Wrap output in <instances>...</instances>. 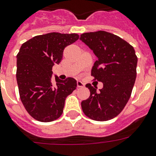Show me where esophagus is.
Segmentation results:
<instances>
[{
  "label": "esophagus",
  "mask_w": 156,
  "mask_h": 156,
  "mask_svg": "<svg viewBox=\"0 0 156 156\" xmlns=\"http://www.w3.org/2000/svg\"><path fill=\"white\" fill-rule=\"evenodd\" d=\"M76 84L77 87H84V83L83 82H81V81H77Z\"/></svg>",
  "instance_id": "34e87169"
}]
</instances>
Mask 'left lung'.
Returning a JSON list of instances; mask_svg holds the SVG:
<instances>
[{
  "label": "left lung",
  "mask_w": 156,
  "mask_h": 156,
  "mask_svg": "<svg viewBox=\"0 0 156 156\" xmlns=\"http://www.w3.org/2000/svg\"><path fill=\"white\" fill-rule=\"evenodd\" d=\"M80 41L97 56L91 76L103 87L87 83L90 95L81 102L83 112L90 119L107 121L119 115L129 101L137 75V58L131 45L119 37L105 31L85 33Z\"/></svg>",
  "instance_id": "1"
}]
</instances>
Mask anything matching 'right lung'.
<instances>
[{"mask_svg": "<svg viewBox=\"0 0 156 156\" xmlns=\"http://www.w3.org/2000/svg\"><path fill=\"white\" fill-rule=\"evenodd\" d=\"M79 39L76 34L49 33L36 36L23 44L17 55L16 79L20 99L33 118L41 122H51L60 117L65 101L76 88V80H65L55 76L52 67L62 59L65 48Z\"/></svg>", "mask_w": 156, "mask_h": 156, "instance_id": "add662e5", "label": "right lung"}]
</instances>
